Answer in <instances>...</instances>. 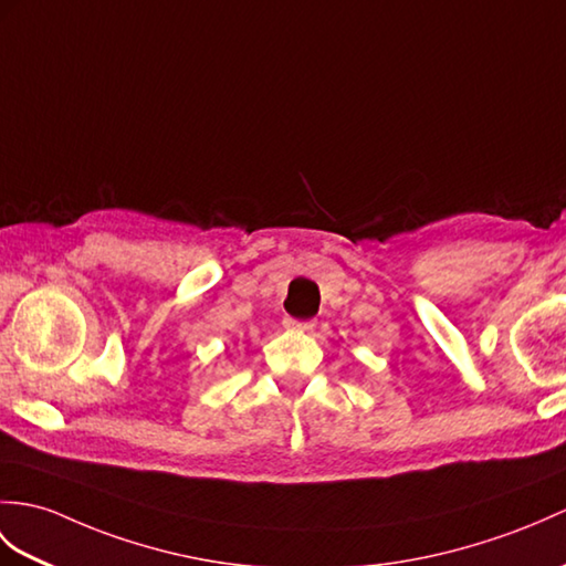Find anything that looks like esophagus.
<instances>
[{
	"instance_id": "esophagus-1",
	"label": "esophagus",
	"mask_w": 566,
	"mask_h": 566,
	"mask_svg": "<svg viewBox=\"0 0 566 566\" xmlns=\"http://www.w3.org/2000/svg\"><path fill=\"white\" fill-rule=\"evenodd\" d=\"M313 321H294V318H284L286 331H296V333H308L313 331Z\"/></svg>"
}]
</instances>
